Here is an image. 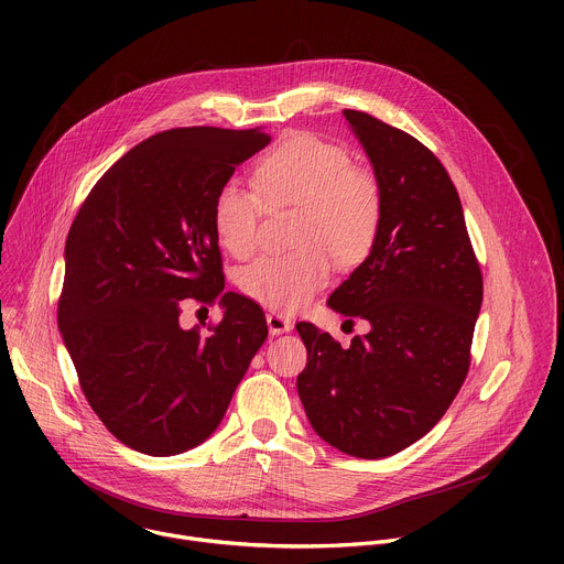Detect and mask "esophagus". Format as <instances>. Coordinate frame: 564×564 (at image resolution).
<instances>
[{"mask_svg": "<svg viewBox=\"0 0 564 564\" xmlns=\"http://www.w3.org/2000/svg\"><path fill=\"white\" fill-rule=\"evenodd\" d=\"M265 321H268L270 335H283V333H290V330H292V321H290L285 314L270 312V314L265 316Z\"/></svg>", "mask_w": 564, "mask_h": 564, "instance_id": "34e87169", "label": "esophagus"}]
</instances>
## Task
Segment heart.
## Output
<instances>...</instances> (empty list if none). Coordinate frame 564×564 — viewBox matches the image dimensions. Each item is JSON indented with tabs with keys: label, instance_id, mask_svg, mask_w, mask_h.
<instances>
[{
	"label": "heart",
	"instance_id": "heart-1",
	"mask_svg": "<svg viewBox=\"0 0 564 564\" xmlns=\"http://www.w3.org/2000/svg\"><path fill=\"white\" fill-rule=\"evenodd\" d=\"M254 189L227 181L214 196L212 218L220 246L246 257L257 246L265 205H296L294 240L285 254H261L240 272V288L263 305L296 310L330 279V256L357 265L370 252L379 223L377 183L352 170L350 155L310 133H294L270 149L254 167Z\"/></svg>",
	"mask_w": 564,
	"mask_h": 564
}]
</instances>
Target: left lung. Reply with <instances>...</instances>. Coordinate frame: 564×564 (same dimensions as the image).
<instances>
[{
  "label": "left lung",
  "instance_id": "8db88e82",
  "mask_svg": "<svg viewBox=\"0 0 564 564\" xmlns=\"http://www.w3.org/2000/svg\"><path fill=\"white\" fill-rule=\"evenodd\" d=\"M344 116L372 165L381 223L370 254L328 305L370 330L341 348L296 324L307 350L296 390L321 440L379 459L422 440L462 388L481 272L457 189L433 151L368 113Z\"/></svg>",
  "mask_w": 564,
  "mask_h": 564
}]
</instances>
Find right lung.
I'll list each match as a JSON object with an SVG mask.
<instances>
[{
	"label": "right lung",
	"mask_w": 564,
	"mask_h": 564,
	"mask_svg": "<svg viewBox=\"0 0 564 564\" xmlns=\"http://www.w3.org/2000/svg\"><path fill=\"white\" fill-rule=\"evenodd\" d=\"M270 135L189 127L127 151L77 212L64 248L62 341L102 424L129 448L170 457L203 444L268 337L263 310L223 292L212 207ZM218 300L203 338L180 328V301Z\"/></svg>",
	"instance_id": "add662e5"
}]
</instances>
